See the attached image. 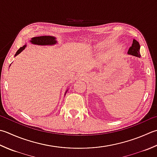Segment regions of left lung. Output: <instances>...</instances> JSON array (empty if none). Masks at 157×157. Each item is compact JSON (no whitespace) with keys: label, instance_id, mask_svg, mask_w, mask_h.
Masks as SVG:
<instances>
[{"label":"left lung","instance_id":"obj_1","mask_svg":"<svg viewBox=\"0 0 157 157\" xmlns=\"http://www.w3.org/2000/svg\"><path fill=\"white\" fill-rule=\"evenodd\" d=\"M140 44L137 41L136 39H133V44H132V45L129 48L128 50V54L130 55H133V56H137V57H140Z\"/></svg>","mask_w":157,"mask_h":157}]
</instances>
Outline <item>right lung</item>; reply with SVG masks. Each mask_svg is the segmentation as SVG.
Returning a JSON list of instances; mask_svg holds the SVG:
<instances>
[{
    "label": "right lung",
    "mask_w": 157,
    "mask_h": 157,
    "mask_svg": "<svg viewBox=\"0 0 157 157\" xmlns=\"http://www.w3.org/2000/svg\"><path fill=\"white\" fill-rule=\"evenodd\" d=\"M30 43L33 44L35 45H54L56 44L57 41H56V38L52 36H36V37H33L30 40ZM26 45H24L22 47H21L19 50L15 54V56L19 54L20 52H22L26 48ZM66 91V92H67ZM66 94V93H65Z\"/></svg>",
    "instance_id": "right-lung-1"
}]
</instances>
